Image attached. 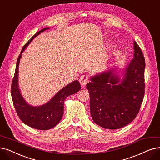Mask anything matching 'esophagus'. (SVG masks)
<instances>
[{
	"instance_id": "esophagus-1",
	"label": "esophagus",
	"mask_w": 160,
	"mask_h": 160,
	"mask_svg": "<svg viewBox=\"0 0 160 160\" xmlns=\"http://www.w3.org/2000/svg\"><path fill=\"white\" fill-rule=\"evenodd\" d=\"M80 81V83L83 86L85 85L87 82H88V77L87 75H82L80 78L79 79Z\"/></svg>"
}]
</instances>
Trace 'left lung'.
<instances>
[{"label": "left lung", "instance_id": "left-lung-1", "mask_svg": "<svg viewBox=\"0 0 160 160\" xmlns=\"http://www.w3.org/2000/svg\"><path fill=\"white\" fill-rule=\"evenodd\" d=\"M144 69L143 53L134 41V58L125 68L122 79L114 68L92 77L87 88L96 124L104 129H118L137 117L145 92Z\"/></svg>", "mask_w": 160, "mask_h": 160}]
</instances>
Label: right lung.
I'll use <instances>...</instances> for the list:
<instances>
[{"label":"right lung","instance_id":"obj_1","mask_svg":"<svg viewBox=\"0 0 160 160\" xmlns=\"http://www.w3.org/2000/svg\"><path fill=\"white\" fill-rule=\"evenodd\" d=\"M49 28H44L37 32L23 47L16 63L14 77L11 86V95L18 116L23 122L32 128L39 130H48L53 128L62 118L63 103L66 98L79 91L81 85L74 81L62 88L46 104L33 106L24 100L18 87V67L22 54L35 37Z\"/></svg>","mask_w":160,"mask_h":160}]
</instances>
